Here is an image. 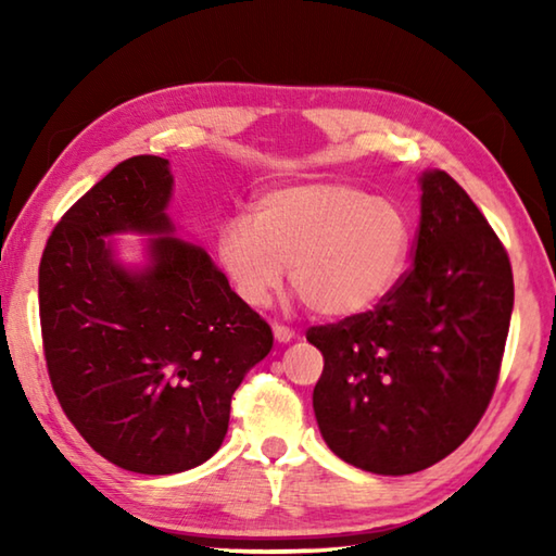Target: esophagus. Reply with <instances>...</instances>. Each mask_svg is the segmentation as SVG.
Listing matches in <instances>:
<instances>
[{"instance_id": "obj_1", "label": "esophagus", "mask_w": 556, "mask_h": 556, "mask_svg": "<svg viewBox=\"0 0 556 556\" xmlns=\"http://www.w3.org/2000/svg\"><path fill=\"white\" fill-rule=\"evenodd\" d=\"M271 333H275V338H277L279 343H289V341H294V338H296V333L291 331V328L281 326V324H275V326H271Z\"/></svg>"}]
</instances>
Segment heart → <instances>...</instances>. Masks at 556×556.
Here are the masks:
<instances>
[{
    "label": "heart",
    "instance_id": "obj_1",
    "mask_svg": "<svg viewBox=\"0 0 556 556\" xmlns=\"http://www.w3.org/2000/svg\"><path fill=\"white\" fill-rule=\"evenodd\" d=\"M412 223L397 203L343 181L271 188L255 218L232 215L215 235L225 277L244 304L265 306L289 279L316 316L370 312L400 285Z\"/></svg>",
    "mask_w": 556,
    "mask_h": 556
}]
</instances>
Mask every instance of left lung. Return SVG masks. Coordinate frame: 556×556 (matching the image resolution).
Returning a JSON list of instances; mask_svg holds the SVG:
<instances>
[{
    "mask_svg": "<svg viewBox=\"0 0 556 556\" xmlns=\"http://www.w3.org/2000/svg\"><path fill=\"white\" fill-rule=\"evenodd\" d=\"M412 267L372 312L312 326L314 388L338 458L380 476L434 466L470 437L493 397L513 314V267L446 172H425Z\"/></svg>",
    "mask_w": 556,
    "mask_h": 556,
    "instance_id": "1",
    "label": "left lung"
}]
</instances>
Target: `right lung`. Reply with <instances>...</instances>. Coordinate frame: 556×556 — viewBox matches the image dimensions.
<instances>
[{
    "label": "right lung",
    "mask_w": 556,
    "mask_h": 556,
    "mask_svg": "<svg viewBox=\"0 0 556 556\" xmlns=\"http://www.w3.org/2000/svg\"><path fill=\"white\" fill-rule=\"evenodd\" d=\"M174 176L131 156L71 205L39 267L43 355L55 397L110 464L181 473L220 448L232 392L271 351V328L199 244L172 238ZM152 233L142 270L104 238Z\"/></svg>",
    "instance_id": "add662e5"
}]
</instances>
